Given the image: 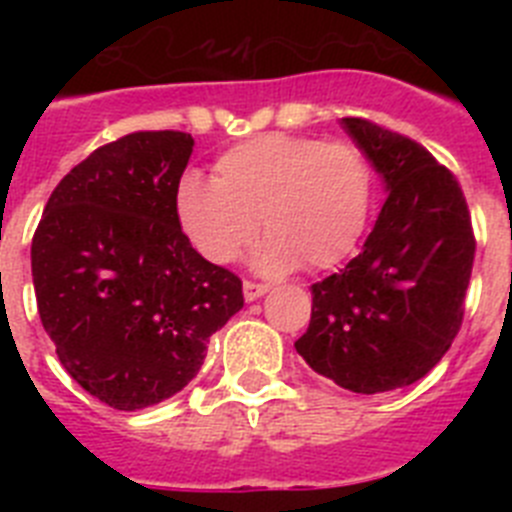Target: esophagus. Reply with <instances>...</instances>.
<instances>
[{
	"mask_svg": "<svg viewBox=\"0 0 512 512\" xmlns=\"http://www.w3.org/2000/svg\"><path fill=\"white\" fill-rule=\"evenodd\" d=\"M266 292H269V284L251 282V279H246V282H243V297H246L248 302L259 300V297H264Z\"/></svg>",
	"mask_w": 512,
	"mask_h": 512,
	"instance_id": "1",
	"label": "esophagus"
}]
</instances>
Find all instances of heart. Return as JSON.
<instances>
[{
	"mask_svg": "<svg viewBox=\"0 0 512 512\" xmlns=\"http://www.w3.org/2000/svg\"><path fill=\"white\" fill-rule=\"evenodd\" d=\"M372 158L354 140L269 133L215 161V179L187 171L174 192L179 228L210 264H233L264 225L256 264L277 274L333 269L359 246L374 205ZM262 223L259 224L258 220Z\"/></svg>",
	"mask_w": 512,
	"mask_h": 512,
	"instance_id": "1",
	"label": "heart"
}]
</instances>
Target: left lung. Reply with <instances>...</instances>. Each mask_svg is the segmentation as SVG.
Segmentation results:
<instances>
[{
    "instance_id": "obj_1",
    "label": "left lung",
    "mask_w": 512,
    "mask_h": 512,
    "mask_svg": "<svg viewBox=\"0 0 512 512\" xmlns=\"http://www.w3.org/2000/svg\"><path fill=\"white\" fill-rule=\"evenodd\" d=\"M343 128L390 194L364 251L312 284L295 348L343 390L377 395L423 379L451 348L477 241L456 176L420 143L364 117H343Z\"/></svg>"
}]
</instances>
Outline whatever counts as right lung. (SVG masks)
<instances>
[{
    "label": "right lung",
    "instance_id": "right-lung-1",
    "mask_svg": "<svg viewBox=\"0 0 512 512\" xmlns=\"http://www.w3.org/2000/svg\"><path fill=\"white\" fill-rule=\"evenodd\" d=\"M194 140L138 130L99 146L53 189L33 235L40 323L63 369L115 410L184 390L243 282L194 251L174 192Z\"/></svg>",
    "mask_w": 512,
    "mask_h": 512
}]
</instances>
